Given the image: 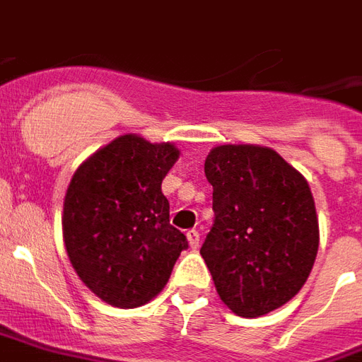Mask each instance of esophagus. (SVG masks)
<instances>
[{
    "label": "esophagus",
    "mask_w": 362,
    "mask_h": 362,
    "mask_svg": "<svg viewBox=\"0 0 362 362\" xmlns=\"http://www.w3.org/2000/svg\"><path fill=\"white\" fill-rule=\"evenodd\" d=\"M187 239H189V245H191V249H197L200 243V233L197 229H191V231H187Z\"/></svg>",
    "instance_id": "obj_1"
}]
</instances>
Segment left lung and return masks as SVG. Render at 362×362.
<instances>
[{
	"label": "left lung",
	"instance_id": "obj_1",
	"mask_svg": "<svg viewBox=\"0 0 362 362\" xmlns=\"http://www.w3.org/2000/svg\"><path fill=\"white\" fill-rule=\"evenodd\" d=\"M216 220L200 255L220 299L257 318L293 299L318 252V218L307 179L272 148L223 144L208 154Z\"/></svg>",
	"mask_w": 362,
	"mask_h": 362
}]
</instances>
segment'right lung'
<instances>
[{"label":"right lung","mask_w":362,"mask_h":362,"mask_svg":"<svg viewBox=\"0 0 362 362\" xmlns=\"http://www.w3.org/2000/svg\"><path fill=\"white\" fill-rule=\"evenodd\" d=\"M179 158L170 144L123 134L75 171L63 239L78 278L119 308L141 307L168 284L187 237L170 223L162 181Z\"/></svg>","instance_id":"right-lung-1"}]
</instances>
